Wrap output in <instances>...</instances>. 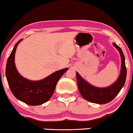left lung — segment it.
<instances>
[{
  "instance_id": "8db88e82",
  "label": "left lung",
  "mask_w": 133,
  "mask_h": 133,
  "mask_svg": "<svg viewBox=\"0 0 133 133\" xmlns=\"http://www.w3.org/2000/svg\"><path fill=\"white\" fill-rule=\"evenodd\" d=\"M113 45L119 51L121 59V69L120 74L116 82L109 87L99 88L93 86L82 78L77 72H76L77 82L79 90L81 95L87 101L94 103L105 104L109 103L113 100L119 94L126 81V68L125 65V58L124 54L120 48L116 43H113Z\"/></svg>"
}]
</instances>
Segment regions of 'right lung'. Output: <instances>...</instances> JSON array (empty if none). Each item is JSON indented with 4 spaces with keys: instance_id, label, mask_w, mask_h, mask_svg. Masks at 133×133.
<instances>
[{
    "instance_id": "right-lung-1",
    "label": "right lung",
    "mask_w": 133,
    "mask_h": 133,
    "mask_svg": "<svg viewBox=\"0 0 133 133\" xmlns=\"http://www.w3.org/2000/svg\"><path fill=\"white\" fill-rule=\"evenodd\" d=\"M22 39L15 44L8 58L5 75L10 90L18 100L27 105H42L51 98L58 81L68 70V68L57 71L40 81H33L22 77L16 69L15 54L17 47Z\"/></svg>"
}]
</instances>
